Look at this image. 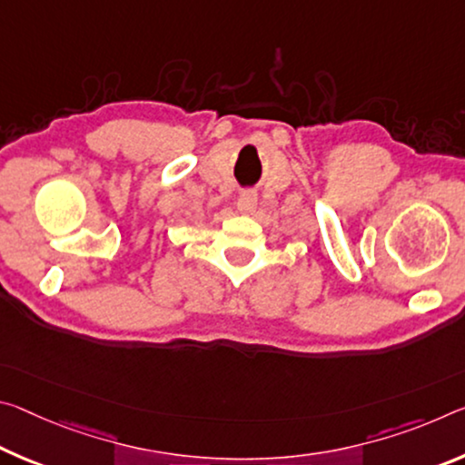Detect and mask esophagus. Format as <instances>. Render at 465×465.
Masks as SVG:
<instances>
[{
    "label": "esophagus",
    "mask_w": 465,
    "mask_h": 465,
    "mask_svg": "<svg viewBox=\"0 0 465 465\" xmlns=\"http://www.w3.org/2000/svg\"><path fill=\"white\" fill-rule=\"evenodd\" d=\"M256 203H259V196H256L254 190H244V193L238 196V211L252 213L256 209Z\"/></svg>",
    "instance_id": "esophagus-1"
}]
</instances>
